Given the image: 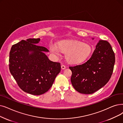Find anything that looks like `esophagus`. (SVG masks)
Listing matches in <instances>:
<instances>
[{
	"label": "esophagus",
	"instance_id": "1",
	"mask_svg": "<svg viewBox=\"0 0 123 123\" xmlns=\"http://www.w3.org/2000/svg\"><path fill=\"white\" fill-rule=\"evenodd\" d=\"M61 68L62 69H65L66 68V66L64 65H61Z\"/></svg>",
	"mask_w": 123,
	"mask_h": 123
}]
</instances>
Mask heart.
<instances>
[{"instance_id":"obj_1","label":"heart","mask_w":123,"mask_h":123,"mask_svg":"<svg viewBox=\"0 0 123 123\" xmlns=\"http://www.w3.org/2000/svg\"><path fill=\"white\" fill-rule=\"evenodd\" d=\"M51 52L56 56L60 53H65V58L68 62L73 64L81 63L85 60L92 52V48L87 44L75 41H64L58 43V47L51 44L49 47Z\"/></svg>"}]
</instances>
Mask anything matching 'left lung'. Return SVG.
Segmentation results:
<instances>
[{
  "instance_id": "8db88e82",
  "label": "left lung",
  "mask_w": 123,
  "mask_h": 123,
  "mask_svg": "<svg viewBox=\"0 0 123 123\" xmlns=\"http://www.w3.org/2000/svg\"><path fill=\"white\" fill-rule=\"evenodd\" d=\"M115 62V53L109 43L99 41L89 60L81 65L69 67L72 86L81 93L97 92L109 81Z\"/></svg>"
}]
</instances>
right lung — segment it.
<instances>
[{
	"mask_svg": "<svg viewBox=\"0 0 123 123\" xmlns=\"http://www.w3.org/2000/svg\"><path fill=\"white\" fill-rule=\"evenodd\" d=\"M40 41L22 40L12 45L9 53L10 73L21 89L35 95L48 91L61 71L60 63L50 61L44 53L49 50L36 45Z\"/></svg>",
	"mask_w": 123,
	"mask_h": 123,
	"instance_id": "right-lung-1",
	"label": "right lung"
}]
</instances>
